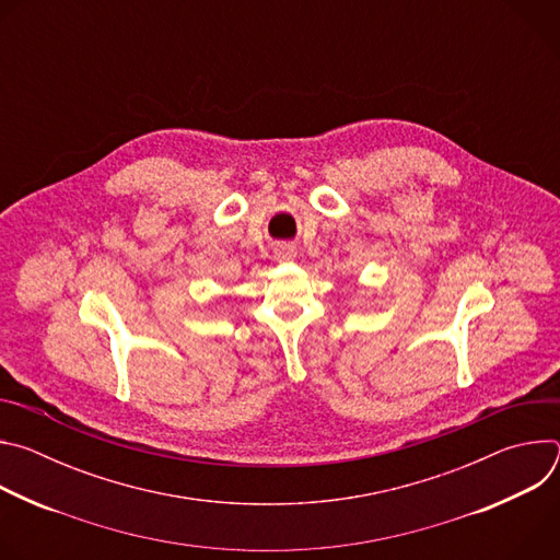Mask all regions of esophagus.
I'll return each instance as SVG.
<instances>
[{
	"instance_id": "1",
	"label": "esophagus",
	"mask_w": 560,
	"mask_h": 560,
	"mask_svg": "<svg viewBox=\"0 0 560 560\" xmlns=\"http://www.w3.org/2000/svg\"><path fill=\"white\" fill-rule=\"evenodd\" d=\"M275 257L279 261H290L294 257V250H292V246H277L275 248Z\"/></svg>"
}]
</instances>
